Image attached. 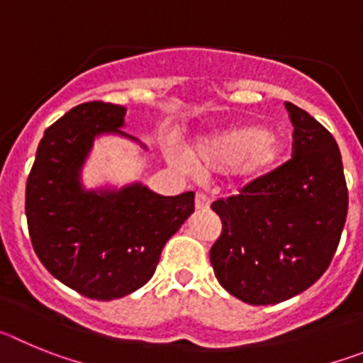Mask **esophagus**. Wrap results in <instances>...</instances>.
Masks as SVG:
<instances>
[{
	"mask_svg": "<svg viewBox=\"0 0 363 363\" xmlns=\"http://www.w3.org/2000/svg\"><path fill=\"white\" fill-rule=\"evenodd\" d=\"M194 203H196V209L198 211H207L211 207V200L207 196H205L203 192H198Z\"/></svg>",
	"mask_w": 363,
	"mask_h": 363,
	"instance_id": "esophagus-1",
	"label": "esophagus"
}]
</instances>
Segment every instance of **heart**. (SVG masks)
Instances as JSON below:
<instances>
[{"label": "heart", "mask_w": 363, "mask_h": 363, "mask_svg": "<svg viewBox=\"0 0 363 363\" xmlns=\"http://www.w3.org/2000/svg\"><path fill=\"white\" fill-rule=\"evenodd\" d=\"M284 149V140L274 129L238 123L200 138L191 147V160L184 156H172V160L194 165L201 172L227 171L233 184L249 185L277 169Z\"/></svg>", "instance_id": "1"}]
</instances>
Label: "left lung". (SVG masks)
Wrapping results in <instances>:
<instances>
[{
  "label": "left lung",
  "mask_w": 363,
  "mask_h": 363,
  "mask_svg": "<svg viewBox=\"0 0 363 363\" xmlns=\"http://www.w3.org/2000/svg\"><path fill=\"white\" fill-rule=\"evenodd\" d=\"M293 160L240 196L218 200L221 236L211 264L227 293L251 306L289 300L331 264L347 218V185L338 143L309 112L285 101Z\"/></svg>",
  "instance_id": "obj_1"
}]
</instances>
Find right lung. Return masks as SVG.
<instances>
[{
    "label": "right lung",
    "mask_w": 363,
    "mask_h": 363,
    "mask_svg": "<svg viewBox=\"0 0 363 363\" xmlns=\"http://www.w3.org/2000/svg\"><path fill=\"white\" fill-rule=\"evenodd\" d=\"M127 108L89 101L45 130L27 179L32 247L56 280L92 300H114L152 278L163 245L194 213V192L162 196L134 182L85 189L82 171L105 134L121 130Z\"/></svg>",
    "instance_id": "right-lung-1"
}]
</instances>
